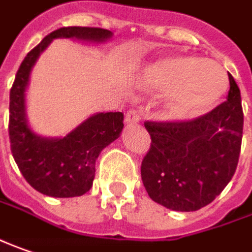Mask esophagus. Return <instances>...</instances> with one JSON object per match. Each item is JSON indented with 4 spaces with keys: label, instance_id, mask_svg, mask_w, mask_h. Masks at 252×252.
I'll return each instance as SVG.
<instances>
[{
    "label": "esophagus",
    "instance_id": "esophagus-1",
    "mask_svg": "<svg viewBox=\"0 0 252 252\" xmlns=\"http://www.w3.org/2000/svg\"><path fill=\"white\" fill-rule=\"evenodd\" d=\"M142 110H139V108H132V110H129L126 115V126H135L139 123V120L142 118Z\"/></svg>",
    "mask_w": 252,
    "mask_h": 252
}]
</instances>
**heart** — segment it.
<instances>
[{
  "mask_svg": "<svg viewBox=\"0 0 252 252\" xmlns=\"http://www.w3.org/2000/svg\"><path fill=\"white\" fill-rule=\"evenodd\" d=\"M142 82L151 89L169 92L172 113L193 117L210 110L225 93L228 80L223 67L197 56H172L149 64Z\"/></svg>",
  "mask_w": 252,
  "mask_h": 252,
  "instance_id": "1",
  "label": "heart"
}]
</instances>
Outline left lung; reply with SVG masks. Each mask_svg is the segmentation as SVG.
Listing matches in <instances>:
<instances>
[{
    "label": "left lung",
    "instance_id": "obj_1",
    "mask_svg": "<svg viewBox=\"0 0 252 252\" xmlns=\"http://www.w3.org/2000/svg\"><path fill=\"white\" fill-rule=\"evenodd\" d=\"M227 100L185 121H145L151 147L141 163L149 197L176 212L212 203L234 176L244 114L237 83L228 74Z\"/></svg>",
    "mask_w": 252,
    "mask_h": 252
}]
</instances>
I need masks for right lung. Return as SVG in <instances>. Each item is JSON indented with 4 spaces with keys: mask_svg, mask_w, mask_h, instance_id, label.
I'll use <instances>...</instances> for the list:
<instances>
[{
    "mask_svg": "<svg viewBox=\"0 0 252 252\" xmlns=\"http://www.w3.org/2000/svg\"><path fill=\"white\" fill-rule=\"evenodd\" d=\"M113 32L103 28L66 27L53 31L25 56L9 92L11 152L22 176L35 189L52 197H74L90 190L95 159L108 144L120 137L123 113H100L58 139L32 132L25 118V89L29 73L39 55L56 38L103 42Z\"/></svg>",
    "mask_w": 252,
    "mask_h": 252,
    "instance_id": "obj_1",
    "label": "right lung"
}]
</instances>
